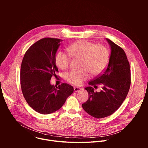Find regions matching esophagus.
Instances as JSON below:
<instances>
[{
    "label": "esophagus",
    "mask_w": 148,
    "mask_h": 148,
    "mask_svg": "<svg viewBox=\"0 0 148 148\" xmlns=\"http://www.w3.org/2000/svg\"><path fill=\"white\" fill-rule=\"evenodd\" d=\"M82 88H79V87H74V90L75 92H78V91H79L80 90H81Z\"/></svg>",
    "instance_id": "1"
}]
</instances>
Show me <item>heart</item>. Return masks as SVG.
<instances>
[{"label":"heart","mask_w":148,"mask_h":148,"mask_svg":"<svg viewBox=\"0 0 148 148\" xmlns=\"http://www.w3.org/2000/svg\"><path fill=\"white\" fill-rule=\"evenodd\" d=\"M67 50L70 56L81 58L80 70H73L67 74V80L75 86H79L89 77V72L94 75L101 73L107 66L110 58L109 51L102 45H96L92 42L81 40L70 45ZM55 62L61 70L68 69L70 58L62 51L57 53Z\"/></svg>","instance_id":"b5f03b06"}]
</instances>
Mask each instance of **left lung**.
Instances as JSON below:
<instances>
[{
  "mask_svg": "<svg viewBox=\"0 0 148 148\" xmlns=\"http://www.w3.org/2000/svg\"><path fill=\"white\" fill-rule=\"evenodd\" d=\"M111 49L108 64L103 73L90 81L86 87L88 99L82 104L87 113L96 118L112 115L122 105L131 86L130 63L123 50L106 38ZM102 84L103 90L95 93L91 86Z\"/></svg>",
  "mask_w": 148,
  "mask_h": 148,
  "instance_id": "1",
  "label": "left lung"
}]
</instances>
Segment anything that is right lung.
<instances>
[{
    "mask_svg": "<svg viewBox=\"0 0 148 148\" xmlns=\"http://www.w3.org/2000/svg\"><path fill=\"white\" fill-rule=\"evenodd\" d=\"M62 40L44 38L30 47L23 58L20 84L23 96L36 112L50 114L60 109L71 95L73 87L66 83L51 85L50 79L58 72L55 56Z\"/></svg>",
    "mask_w": 148,
    "mask_h": 148,
    "instance_id": "1",
    "label": "right lung"
}]
</instances>
